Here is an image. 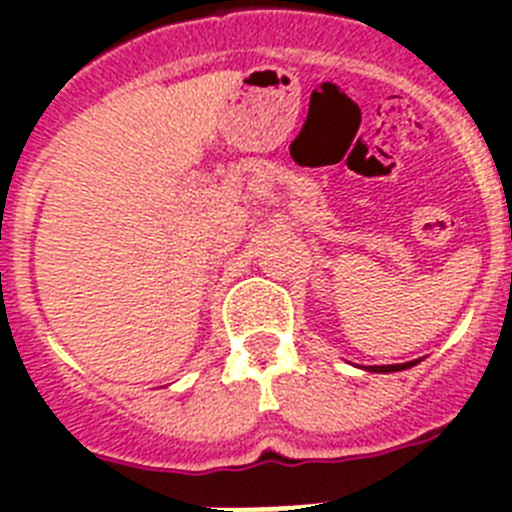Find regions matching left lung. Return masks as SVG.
Returning a JSON list of instances; mask_svg holds the SVG:
<instances>
[{
  "mask_svg": "<svg viewBox=\"0 0 512 512\" xmlns=\"http://www.w3.org/2000/svg\"><path fill=\"white\" fill-rule=\"evenodd\" d=\"M418 361H408V364H387V366H366V372H377V374H390V372H402V369H410Z\"/></svg>",
  "mask_w": 512,
  "mask_h": 512,
  "instance_id": "1",
  "label": "left lung"
}]
</instances>
